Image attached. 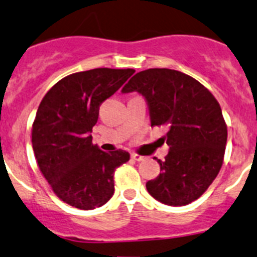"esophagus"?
Returning a JSON list of instances; mask_svg holds the SVG:
<instances>
[{"label":"esophagus","mask_w":257,"mask_h":257,"mask_svg":"<svg viewBox=\"0 0 257 257\" xmlns=\"http://www.w3.org/2000/svg\"><path fill=\"white\" fill-rule=\"evenodd\" d=\"M131 157H132V159H134V161H137V162H142L146 159V157L141 156V154H138V153H132Z\"/></svg>","instance_id":"esophagus-1"}]
</instances>
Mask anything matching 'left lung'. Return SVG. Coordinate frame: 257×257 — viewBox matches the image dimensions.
Returning a JSON list of instances; mask_svg holds the SVG:
<instances>
[{"instance_id":"left-lung-1","label":"left lung","mask_w":257,"mask_h":257,"mask_svg":"<svg viewBox=\"0 0 257 257\" xmlns=\"http://www.w3.org/2000/svg\"><path fill=\"white\" fill-rule=\"evenodd\" d=\"M138 91L149 106L152 126L166 125L161 138L169 147L161 173L147 182L152 197L168 206H184L206 192L220 172L227 142L222 110L207 88L171 69L137 73L121 93Z\"/></svg>"}]
</instances>
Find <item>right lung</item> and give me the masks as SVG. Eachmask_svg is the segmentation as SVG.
Wrapping results in <instances>:
<instances>
[{"mask_svg":"<svg viewBox=\"0 0 257 257\" xmlns=\"http://www.w3.org/2000/svg\"><path fill=\"white\" fill-rule=\"evenodd\" d=\"M134 71L99 68L71 74L40 103L31 134L35 158L55 195L73 207L93 210L114 195V172L131 156L120 149L103 152L90 133L99 106Z\"/></svg>","mask_w":257,"mask_h":257,"instance_id":"1","label":"right lung"}]
</instances>
